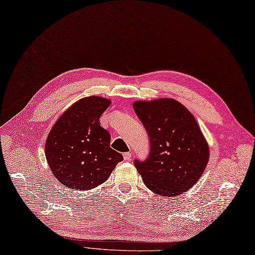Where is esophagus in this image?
<instances>
[{"instance_id": "1", "label": "esophagus", "mask_w": 255, "mask_h": 255, "mask_svg": "<svg viewBox=\"0 0 255 255\" xmlns=\"http://www.w3.org/2000/svg\"><path fill=\"white\" fill-rule=\"evenodd\" d=\"M123 156H124L125 161H130V159H131V152H125L124 154H123Z\"/></svg>"}]
</instances>
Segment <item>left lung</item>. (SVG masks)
Returning <instances> with one entry per match:
<instances>
[{"instance_id": "left-lung-1", "label": "left lung", "mask_w": 255, "mask_h": 255, "mask_svg": "<svg viewBox=\"0 0 255 255\" xmlns=\"http://www.w3.org/2000/svg\"><path fill=\"white\" fill-rule=\"evenodd\" d=\"M149 137V154L134 166L150 190L178 195L200 180L209 159V148L194 117L172 99L133 104Z\"/></svg>"}]
</instances>
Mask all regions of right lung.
Masks as SVG:
<instances>
[{"mask_svg":"<svg viewBox=\"0 0 255 255\" xmlns=\"http://www.w3.org/2000/svg\"><path fill=\"white\" fill-rule=\"evenodd\" d=\"M110 101L84 98L66 110L47 137L45 155L52 173L73 190H90L105 182L123 155L110 147L100 118Z\"/></svg>","mask_w":255,"mask_h":255,"instance_id":"right-lung-1","label":"right lung"}]
</instances>
